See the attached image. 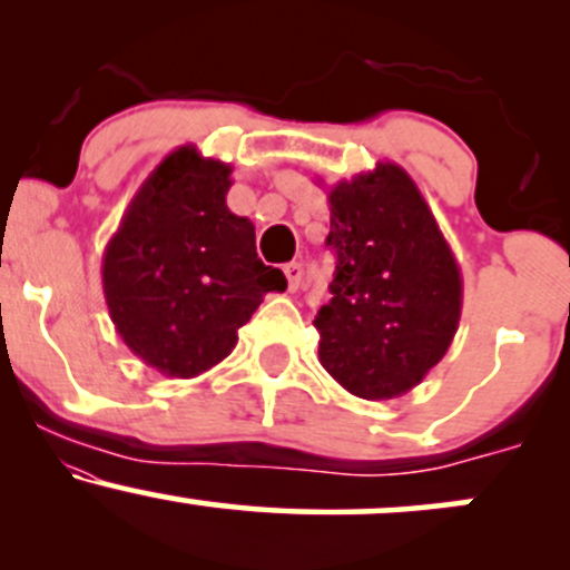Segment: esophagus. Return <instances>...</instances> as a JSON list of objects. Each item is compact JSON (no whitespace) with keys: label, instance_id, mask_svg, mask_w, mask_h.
Here are the masks:
<instances>
[{"label":"esophagus","instance_id":"obj_1","mask_svg":"<svg viewBox=\"0 0 570 570\" xmlns=\"http://www.w3.org/2000/svg\"><path fill=\"white\" fill-rule=\"evenodd\" d=\"M284 273H286V284H289V292H297L299 284H303V265L289 263L284 267Z\"/></svg>","mask_w":570,"mask_h":570}]
</instances>
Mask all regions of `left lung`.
<instances>
[{
	"mask_svg": "<svg viewBox=\"0 0 570 570\" xmlns=\"http://www.w3.org/2000/svg\"><path fill=\"white\" fill-rule=\"evenodd\" d=\"M337 267L316 316L318 362L353 396L415 389L453 343L463 305L458 259L412 176L377 163L330 187Z\"/></svg>",
	"mask_w": 570,
	"mask_h": 570,
	"instance_id": "1",
	"label": "left lung"
}]
</instances>
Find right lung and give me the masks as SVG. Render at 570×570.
<instances>
[{"label":"right lung","instance_id":"right-lung-1","mask_svg":"<svg viewBox=\"0 0 570 570\" xmlns=\"http://www.w3.org/2000/svg\"><path fill=\"white\" fill-rule=\"evenodd\" d=\"M230 163L176 147L144 179L101 259L117 335L147 367L195 377L219 364L267 292H284L278 267L254 246V225L227 208Z\"/></svg>","mask_w":570,"mask_h":570}]
</instances>
